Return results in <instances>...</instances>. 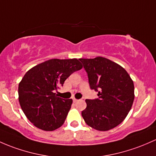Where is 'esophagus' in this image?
I'll return each mask as SVG.
<instances>
[{
	"instance_id": "1",
	"label": "esophagus",
	"mask_w": 156,
	"mask_h": 156,
	"mask_svg": "<svg viewBox=\"0 0 156 156\" xmlns=\"http://www.w3.org/2000/svg\"><path fill=\"white\" fill-rule=\"evenodd\" d=\"M77 101H78V99H73V102H77Z\"/></svg>"
}]
</instances>
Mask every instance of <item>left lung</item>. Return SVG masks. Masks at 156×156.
I'll return each instance as SVG.
<instances>
[{"label":"left lung","mask_w":156,"mask_h":156,"mask_svg":"<svg viewBox=\"0 0 156 156\" xmlns=\"http://www.w3.org/2000/svg\"><path fill=\"white\" fill-rule=\"evenodd\" d=\"M87 74L91 90L97 99H86L81 112L85 122L99 131H108L120 124L133 104L134 83L121 66L105 58L79 59Z\"/></svg>","instance_id":"8db88e82"}]
</instances>
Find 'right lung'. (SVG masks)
Segmentation results:
<instances>
[{
	"instance_id": "right-lung-1",
	"label": "right lung",
	"mask_w": 156,
	"mask_h": 156,
	"mask_svg": "<svg viewBox=\"0 0 156 156\" xmlns=\"http://www.w3.org/2000/svg\"><path fill=\"white\" fill-rule=\"evenodd\" d=\"M81 68L77 59H51L26 73L19 85V100L23 112L36 127L53 131L64 123L73 99L57 97L55 91Z\"/></svg>"
}]
</instances>
